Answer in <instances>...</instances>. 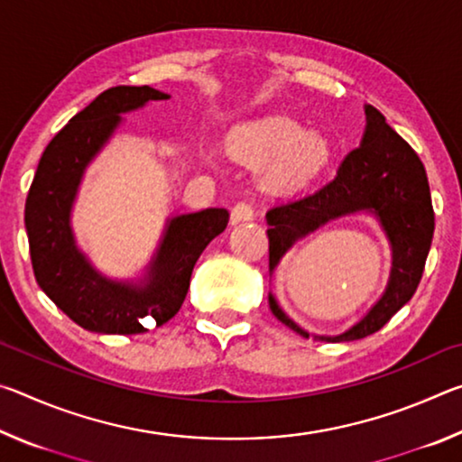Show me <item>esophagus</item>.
I'll use <instances>...</instances> for the list:
<instances>
[{"instance_id": "esophagus-1", "label": "esophagus", "mask_w": 462, "mask_h": 462, "mask_svg": "<svg viewBox=\"0 0 462 462\" xmlns=\"http://www.w3.org/2000/svg\"><path fill=\"white\" fill-rule=\"evenodd\" d=\"M254 217V208L250 206L246 201H240L236 206L232 208V222L238 224V222H250Z\"/></svg>"}]
</instances>
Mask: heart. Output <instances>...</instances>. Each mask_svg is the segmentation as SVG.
Returning <instances> with one entry per match:
<instances>
[{"mask_svg":"<svg viewBox=\"0 0 462 462\" xmlns=\"http://www.w3.org/2000/svg\"><path fill=\"white\" fill-rule=\"evenodd\" d=\"M232 152L248 167H271L264 185L273 191H293L308 185L330 165L332 144L322 132H306L287 116L246 124L232 143Z\"/></svg>","mask_w":462,"mask_h":462,"instance_id":"heart-1","label":"heart"}]
</instances>
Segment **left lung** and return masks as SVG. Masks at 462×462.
<instances>
[{"mask_svg":"<svg viewBox=\"0 0 462 462\" xmlns=\"http://www.w3.org/2000/svg\"><path fill=\"white\" fill-rule=\"evenodd\" d=\"M365 116L361 146L344 156L330 183L267 212L271 275L297 240L344 216H373L389 242L391 271L385 291L356 324L340 334H310L269 293V308L275 318L303 338L314 336L322 342H350L381 330L416 293L432 245L434 209L420 156L389 126L379 109L366 104Z\"/></svg>","mask_w":462,"mask_h":462,"instance_id":"obj_1","label":"left lung"}]
</instances>
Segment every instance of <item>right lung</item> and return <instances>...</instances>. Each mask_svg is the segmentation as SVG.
<instances>
[{
  "label": "right lung",
  "mask_w": 462,
  "mask_h": 462,
  "mask_svg": "<svg viewBox=\"0 0 462 462\" xmlns=\"http://www.w3.org/2000/svg\"><path fill=\"white\" fill-rule=\"evenodd\" d=\"M169 97L148 85L99 93L44 148L30 185L24 222L34 277L57 308L89 332L143 334L169 322L183 306L203 248L228 226L224 208L171 216L136 279L106 277L77 245L71 216L85 171L122 126V114Z\"/></svg>",
  "instance_id": "obj_1"
}]
</instances>
